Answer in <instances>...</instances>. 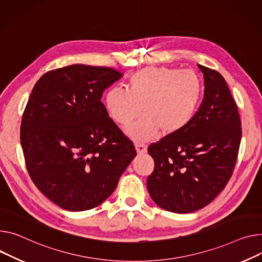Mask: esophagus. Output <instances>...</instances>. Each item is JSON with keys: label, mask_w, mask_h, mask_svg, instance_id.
I'll use <instances>...</instances> for the list:
<instances>
[{"label": "esophagus", "mask_w": 262, "mask_h": 262, "mask_svg": "<svg viewBox=\"0 0 262 262\" xmlns=\"http://www.w3.org/2000/svg\"><path fill=\"white\" fill-rule=\"evenodd\" d=\"M136 149H137V152L138 155H143L147 151V146L145 144H142V143H136Z\"/></svg>", "instance_id": "34e87169"}]
</instances>
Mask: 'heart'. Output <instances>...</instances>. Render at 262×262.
<instances>
[{"mask_svg":"<svg viewBox=\"0 0 262 262\" xmlns=\"http://www.w3.org/2000/svg\"><path fill=\"white\" fill-rule=\"evenodd\" d=\"M202 94L198 75L189 69L145 67L129 77L127 89L114 86L105 97L111 118L127 128L136 141L151 140L159 133L170 136L183 129L193 119Z\"/></svg>","mask_w":262,"mask_h":262,"instance_id":"obj_1","label":"heart"}]
</instances>
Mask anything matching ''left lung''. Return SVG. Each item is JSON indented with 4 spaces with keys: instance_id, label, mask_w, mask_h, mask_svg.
<instances>
[{
    "instance_id": "left-lung-1",
    "label": "left lung",
    "mask_w": 262,
    "mask_h": 262,
    "mask_svg": "<svg viewBox=\"0 0 262 262\" xmlns=\"http://www.w3.org/2000/svg\"><path fill=\"white\" fill-rule=\"evenodd\" d=\"M204 99L180 132L148 146L155 161L147 178L154 202L168 212L186 214L211 203L231 179L241 141L238 107L224 78L198 65Z\"/></svg>"
}]
</instances>
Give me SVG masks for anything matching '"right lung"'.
Here are the masks:
<instances>
[{
  "instance_id": "1",
  "label": "right lung",
  "mask_w": 262,
  "mask_h": 262,
  "mask_svg": "<svg viewBox=\"0 0 262 262\" xmlns=\"http://www.w3.org/2000/svg\"><path fill=\"white\" fill-rule=\"evenodd\" d=\"M121 76L112 67L74 64L47 72L32 89L20 130L25 165L34 185L64 210L100 205L137 155L101 102Z\"/></svg>"
}]
</instances>
